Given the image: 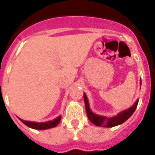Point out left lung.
Listing matches in <instances>:
<instances>
[{
  "mask_svg": "<svg viewBox=\"0 0 155 155\" xmlns=\"http://www.w3.org/2000/svg\"><path fill=\"white\" fill-rule=\"evenodd\" d=\"M140 85H141V81H140ZM84 104H85V109L87 118L89 119L90 121L95 126L103 127H113L124 123L126 120H128L132 116L135 109H136L137 105L138 103V101H137L136 103L134 104L132 107H130V109L122 112V113H120V114H118L115 117L108 118V117H105V116H98V115L94 114V113L91 112L89 108L88 101H87V98L86 97L85 94H84Z\"/></svg>",
  "mask_w": 155,
  "mask_h": 155,
  "instance_id": "8db88e82",
  "label": "left lung"
}]
</instances>
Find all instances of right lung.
<instances>
[{
  "label": "right lung",
  "instance_id": "1",
  "mask_svg": "<svg viewBox=\"0 0 155 155\" xmlns=\"http://www.w3.org/2000/svg\"><path fill=\"white\" fill-rule=\"evenodd\" d=\"M18 119L27 127H31L32 129H35V130H45V129L52 128V127H54L58 125V124L61 120V116H59L57 119L52 120V121L45 122V123H34V122L25 121V120H21L20 118Z\"/></svg>",
  "mask_w": 155,
  "mask_h": 155
}]
</instances>
